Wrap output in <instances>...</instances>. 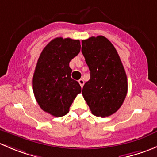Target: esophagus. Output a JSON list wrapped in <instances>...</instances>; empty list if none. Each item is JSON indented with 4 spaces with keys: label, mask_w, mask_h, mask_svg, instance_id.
I'll list each match as a JSON object with an SVG mask.
<instances>
[{
    "label": "esophagus",
    "mask_w": 157,
    "mask_h": 157,
    "mask_svg": "<svg viewBox=\"0 0 157 157\" xmlns=\"http://www.w3.org/2000/svg\"><path fill=\"white\" fill-rule=\"evenodd\" d=\"M78 82H79V83H80V86H81V87H83V84H84V81H83V79H80V80H78Z\"/></svg>",
    "instance_id": "1"
}]
</instances>
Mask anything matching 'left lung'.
Masks as SVG:
<instances>
[{"mask_svg": "<svg viewBox=\"0 0 157 157\" xmlns=\"http://www.w3.org/2000/svg\"><path fill=\"white\" fill-rule=\"evenodd\" d=\"M82 54L90 71V79L82 90L90 109L97 117L117 112L127 94V77L119 54L103 36L82 40Z\"/></svg>", "mask_w": 157, "mask_h": 157, "instance_id": "obj_1", "label": "left lung"}]
</instances>
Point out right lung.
<instances>
[{
  "label": "right lung",
  "mask_w": 157,
  "mask_h": 157,
  "mask_svg": "<svg viewBox=\"0 0 157 157\" xmlns=\"http://www.w3.org/2000/svg\"><path fill=\"white\" fill-rule=\"evenodd\" d=\"M80 51L79 40L57 37L44 48L38 58L32 80L33 94L40 108L54 117L66 115L81 92L78 82L71 78L69 66Z\"/></svg>",
  "instance_id": "right-lung-1"
}]
</instances>
